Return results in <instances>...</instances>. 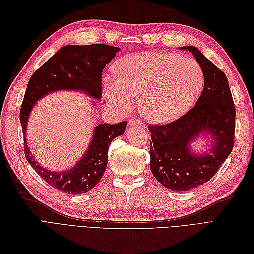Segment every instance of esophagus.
Returning a JSON list of instances; mask_svg holds the SVG:
<instances>
[{
  "label": "esophagus",
  "instance_id": "esophagus-1",
  "mask_svg": "<svg viewBox=\"0 0 254 254\" xmlns=\"http://www.w3.org/2000/svg\"><path fill=\"white\" fill-rule=\"evenodd\" d=\"M129 125L130 126H142L143 127V123L139 120H135V119H131L129 121Z\"/></svg>",
  "mask_w": 254,
  "mask_h": 254
}]
</instances>
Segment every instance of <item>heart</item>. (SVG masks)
Instances as JSON below:
<instances>
[{
  "label": "heart",
  "mask_w": 254,
  "mask_h": 254,
  "mask_svg": "<svg viewBox=\"0 0 254 254\" xmlns=\"http://www.w3.org/2000/svg\"><path fill=\"white\" fill-rule=\"evenodd\" d=\"M120 75H106L104 92L115 108L127 110L141 96L143 117L152 123L179 118L193 105L204 76L195 60L171 53H137L119 64Z\"/></svg>",
  "instance_id": "heart-1"
}]
</instances>
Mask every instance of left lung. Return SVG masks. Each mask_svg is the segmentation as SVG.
<instances>
[{
    "instance_id": "8db88e82",
    "label": "left lung",
    "mask_w": 254,
    "mask_h": 254,
    "mask_svg": "<svg viewBox=\"0 0 254 254\" xmlns=\"http://www.w3.org/2000/svg\"><path fill=\"white\" fill-rule=\"evenodd\" d=\"M190 51L201 66L204 87L195 106L165 125H150V170L166 189L187 191L209 181L234 146L235 106L226 74L194 47ZM201 133L214 139L209 153L197 155L189 143Z\"/></svg>"
}]
</instances>
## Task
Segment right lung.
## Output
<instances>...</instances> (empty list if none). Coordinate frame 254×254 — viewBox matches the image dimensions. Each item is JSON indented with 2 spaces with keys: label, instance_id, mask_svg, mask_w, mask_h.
<instances>
[{
  "label": "right lung",
  "instance_id": "add662e5",
  "mask_svg": "<svg viewBox=\"0 0 254 254\" xmlns=\"http://www.w3.org/2000/svg\"><path fill=\"white\" fill-rule=\"evenodd\" d=\"M119 51V48L101 43L65 45L38 68L28 81L20 110L25 157L45 182L64 193H87L101 181L108 163L109 146L113 139L124 133L127 122L99 124L94 129L88 150L76 165L65 172H52L40 166L29 150L25 136L28 115L37 101L54 91H82L101 99L103 70Z\"/></svg>",
  "mask_w": 254,
  "mask_h": 254
}]
</instances>
